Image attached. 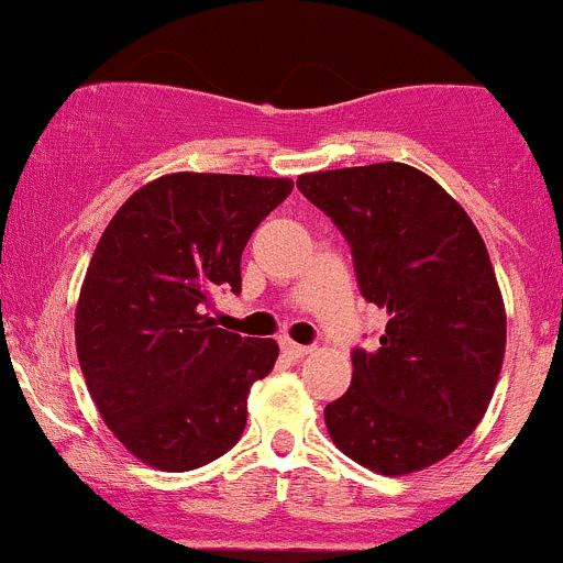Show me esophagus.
<instances>
[{"mask_svg":"<svg viewBox=\"0 0 563 563\" xmlns=\"http://www.w3.org/2000/svg\"><path fill=\"white\" fill-rule=\"evenodd\" d=\"M280 349H283V354L294 356V360H302V356H308L310 351H313L310 345H299V343H294V340H283Z\"/></svg>","mask_w":563,"mask_h":563,"instance_id":"esophagus-1","label":"esophagus"}]
</instances>
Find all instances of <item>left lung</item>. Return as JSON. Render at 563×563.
<instances>
[{"instance_id": "1", "label": "left lung", "mask_w": 563, "mask_h": 563, "mask_svg": "<svg viewBox=\"0 0 563 563\" xmlns=\"http://www.w3.org/2000/svg\"><path fill=\"white\" fill-rule=\"evenodd\" d=\"M297 187L345 236L367 302L387 310L376 351L323 408L343 455L411 474L455 452L485 417L507 345V313L479 231L406 163L305 174Z\"/></svg>"}]
</instances>
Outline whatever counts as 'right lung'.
<instances>
[{
  "mask_svg": "<svg viewBox=\"0 0 563 563\" xmlns=\"http://www.w3.org/2000/svg\"><path fill=\"white\" fill-rule=\"evenodd\" d=\"M291 179L168 174L113 214L76 310L78 365L100 417L135 457L192 471L231 450L247 395L275 367V340L207 316L242 291V250Z\"/></svg>",
  "mask_w": 563,
  "mask_h": 563,
  "instance_id": "obj_1",
  "label": "right lung"
}]
</instances>
